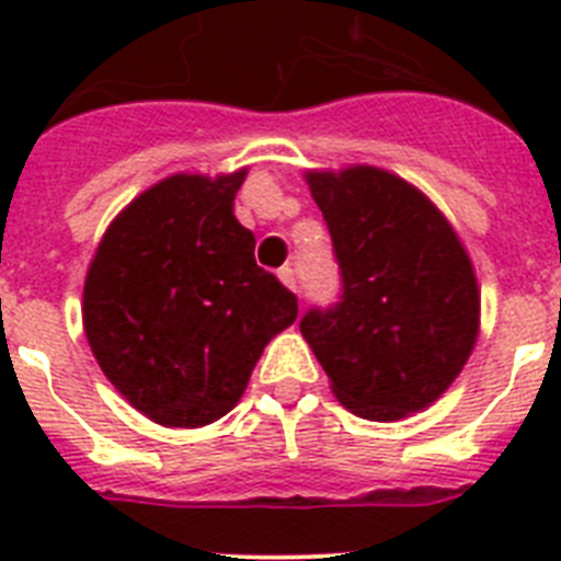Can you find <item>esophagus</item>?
<instances>
[{
  "instance_id": "obj_1",
  "label": "esophagus",
  "mask_w": 561,
  "mask_h": 561,
  "mask_svg": "<svg viewBox=\"0 0 561 561\" xmlns=\"http://www.w3.org/2000/svg\"><path fill=\"white\" fill-rule=\"evenodd\" d=\"M277 277L284 280V286H289L291 291H297V277H295V270H291V266H284V270H277Z\"/></svg>"
}]
</instances>
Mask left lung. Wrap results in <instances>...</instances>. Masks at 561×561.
<instances>
[{"instance_id":"1","label":"left lung","mask_w":561,"mask_h":561,"mask_svg":"<svg viewBox=\"0 0 561 561\" xmlns=\"http://www.w3.org/2000/svg\"><path fill=\"white\" fill-rule=\"evenodd\" d=\"M342 295L300 334L351 413L396 421L430 408L463 370L480 325L472 261L444 213L374 165L309 171Z\"/></svg>"}]
</instances>
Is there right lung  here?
<instances>
[{
    "mask_svg": "<svg viewBox=\"0 0 561 561\" xmlns=\"http://www.w3.org/2000/svg\"><path fill=\"white\" fill-rule=\"evenodd\" d=\"M247 168L173 173L103 232L83 284V331L114 388L162 427H205L236 408L297 297L255 264L232 202Z\"/></svg>",
    "mask_w": 561,
    "mask_h": 561,
    "instance_id": "1",
    "label": "right lung"
}]
</instances>
